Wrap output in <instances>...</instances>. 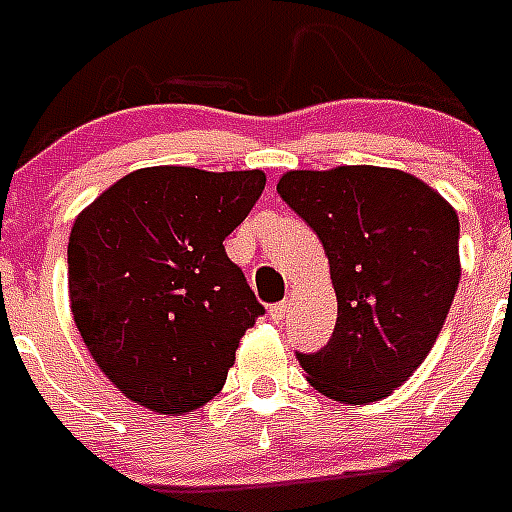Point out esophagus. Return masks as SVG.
<instances>
[{
    "label": "esophagus",
    "mask_w": 512,
    "mask_h": 512,
    "mask_svg": "<svg viewBox=\"0 0 512 512\" xmlns=\"http://www.w3.org/2000/svg\"><path fill=\"white\" fill-rule=\"evenodd\" d=\"M269 317H272L275 322L285 320V317H288V304H285V301H280V304L269 306Z\"/></svg>",
    "instance_id": "esophagus-1"
}]
</instances>
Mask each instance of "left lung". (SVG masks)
Masks as SVG:
<instances>
[{
	"label": "left lung",
	"instance_id": "obj_1",
	"mask_svg": "<svg viewBox=\"0 0 512 512\" xmlns=\"http://www.w3.org/2000/svg\"><path fill=\"white\" fill-rule=\"evenodd\" d=\"M280 198L325 248L338 320L317 354H298L306 380L341 404L399 388L441 333L460 282V219L407 171L335 166L288 171Z\"/></svg>",
	"mask_w": 512,
	"mask_h": 512
}]
</instances>
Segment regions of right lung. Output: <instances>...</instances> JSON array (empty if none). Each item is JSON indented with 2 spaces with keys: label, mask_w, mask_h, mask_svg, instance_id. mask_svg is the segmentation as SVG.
I'll use <instances>...</instances> for the list:
<instances>
[{
  "label": "right lung",
  "mask_w": 512,
  "mask_h": 512,
  "mask_svg": "<svg viewBox=\"0 0 512 512\" xmlns=\"http://www.w3.org/2000/svg\"><path fill=\"white\" fill-rule=\"evenodd\" d=\"M267 185L264 171L150 166L97 195L68 237L73 322L105 378L158 415L222 391L264 314L224 251Z\"/></svg>",
  "instance_id": "add662e5"
}]
</instances>
